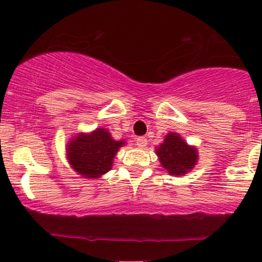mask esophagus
Returning a JSON list of instances; mask_svg holds the SVG:
<instances>
[{
	"mask_svg": "<svg viewBox=\"0 0 262 262\" xmlns=\"http://www.w3.org/2000/svg\"><path fill=\"white\" fill-rule=\"evenodd\" d=\"M135 143H137V145L139 146V148H144V146L148 144V140H146L145 137H139L135 139Z\"/></svg>",
	"mask_w": 262,
	"mask_h": 262,
	"instance_id": "34e87169",
	"label": "esophagus"
}]
</instances>
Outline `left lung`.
I'll use <instances>...</instances> for the list:
<instances>
[{
    "mask_svg": "<svg viewBox=\"0 0 262 262\" xmlns=\"http://www.w3.org/2000/svg\"><path fill=\"white\" fill-rule=\"evenodd\" d=\"M155 152L161 166L170 175H185L193 169L198 160L197 149L189 146L177 133L167 134Z\"/></svg>",
    "mask_w": 262,
    "mask_h": 262,
    "instance_id": "obj_1",
    "label": "left lung"
}]
</instances>
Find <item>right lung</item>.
I'll use <instances>...</instances> for the list:
<instances>
[{
	"mask_svg": "<svg viewBox=\"0 0 262 262\" xmlns=\"http://www.w3.org/2000/svg\"><path fill=\"white\" fill-rule=\"evenodd\" d=\"M124 140H114L104 128L71 138L66 148L69 164L85 179H98L112 169L113 159Z\"/></svg>",
	"mask_w": 262,
	"mask_h": 262,
	"instance_id": "1",
	"label": "right lung"
}]
</instances>
